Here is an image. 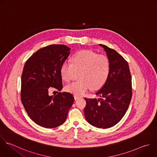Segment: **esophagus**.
I'll return each instance as SVG.
<instances>
[{"label":"esophagus","instance_id":"34e87169","mask_svg":"<svg viewBox=\"0 0 157 157\" xmlns=\"http://www.w3.org/2000/svg\"><path fill=\"white\" fill-rule=\"evenodd\" d=\"M74 97L75 100H77V99H79V98H80V96H78V95H74Z\"/></svg>","mask_w":157,"mask_h":157}]
</instances>
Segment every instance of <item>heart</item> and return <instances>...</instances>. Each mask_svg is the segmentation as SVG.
Returning a JSON list of instances; mask_svg holds the SVG:
<instances>
[{"mask_svg":"<svg viewBox=\"0 0 157 157\" xmlns=\"http://www.w3.org/2000/svg\"><path fill=\"white\" fill-rule=\"evenodd\" d=\"M78 81L66 85V90L75 95H82L90 88L97 90L106 82L110 72L108 58L90 50H82L76 53L72 61L64 62L61 67L63 79L66 82L73 80L79 73Z\"/></svg>","mask_w":157,"mask_h":157,"instance_id":"heart-1","label":"heart"}]
</instances>
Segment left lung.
<instances>
[{
    "label": "left lung",
    "mask_w": 157,
    "mask_h": 157,
    "mask_svg": "<svg viewBox=\"0 0 157 157\" xmlns=\"http://www.w3.org/2000/svg\"><path fill=\"white\" fill-rule=\"evenodd\" d=\"M110 63L107 80L96 93L99 99L86 98L84 113L87 121L99 128H109L123 117L132 98L131 75L128 62L115 50L99 44Z\"/></svg>",
    "instance_id": "obj_1"
}]
</instances>
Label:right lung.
<instances>
[{
	"mask_svg": "<svg viewBox=\"0 0 157 157\" xmlns=\"http://www.w3.org/2000/svg\"><path fill=\"white\" fill-rule=\"evenodd\" d=\"M64 45H50L34 53L25 63L21 75V100L31 119L47 128L62 124L74 98L67 92L50 96L51 88H63L61 67L70 54Z\"/></svg>",
	"mask_w": 157,
	"mask_h": 157,
	"instance_id": "obj_1",
	"label": "right lung"
}]
</instances>
